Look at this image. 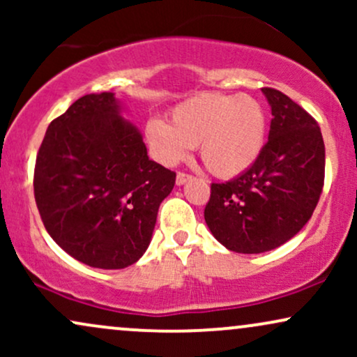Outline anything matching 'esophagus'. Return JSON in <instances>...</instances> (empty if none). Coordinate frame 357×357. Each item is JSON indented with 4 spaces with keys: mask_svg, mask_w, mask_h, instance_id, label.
Returning <instances> with one entry per match:
<instances>
[{
    "mask_svg": "<svg viewBox=\"0 0 357 357\" xmlns=\"http://www.w3.org/2000/svg\"><path fill=\"white\" fill-rule=\"evenodd\" d=\"M191 178H192V176H190V174L178 173V176H176V184H178V186H183V184H186Z\"/></svg>",
    "mask_w": 357,
    "mask_h": 357,
    "instance_id": "esophagus-1",
    "label": "esophagus"
}]
</instances>
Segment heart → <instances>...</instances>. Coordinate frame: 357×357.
I'll list each match as a JSON object with an SVG mask.
<instances>
[{
	"label": "heart",
	"mask_w": 357,
	"mask_h": 357,
	"mask_svg": "<svg viewBox=\"0 0 357 357\" xmlns=\"http://www.w3.org/2000/svg\"><path fill=\"white\" fill-rule=\"evenodd\" d=\"M144 137L154 158L166 166L184 161L191 147L218 178H235L260 158L267 137V114L252 96L203 93L171 110L169 124L149 119Z\"/></svg>",
	"instance_id": "b5f03b06"
}]
</instances>
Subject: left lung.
I'll return each mask as SVG.
<instances>
[{
  "instance_id": "obj_1",
  "label": "left lung",
  "mask_w": 357,
  "mask_h": 357,
  "mask_svg": "<svg viewBox=\"0 0 357 357\" xmlns=\"http://www.w3.org/2000/svg\"><path fill=\"white\" fill-rule=\"evenodd\" d=\"M272 109L268 142L250 169L213 183L204 221L223 247L264 253L304 228L324 186L326 147L317 122L275 89H261Z\"/></svg>"
}]
</instances>
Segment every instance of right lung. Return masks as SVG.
Returning a JSON list of instances; mask_svg holds the SVG:
<instances>
[{"label":"right lung","instance_id":"1","mask_svg":"<svg viewBox=\"0 0 357 357\" xmlns=\"http://www.w3.org/2000/svg\"><path fill=\"white\" fill-rule=\"evenodd\" d=\"M116 93H89L48 126L35 166L45 228L93 268H126L146 253L176 173L147 155Z\"/></svg>","mask_w":357,"mask_h":357}]
</instances>
